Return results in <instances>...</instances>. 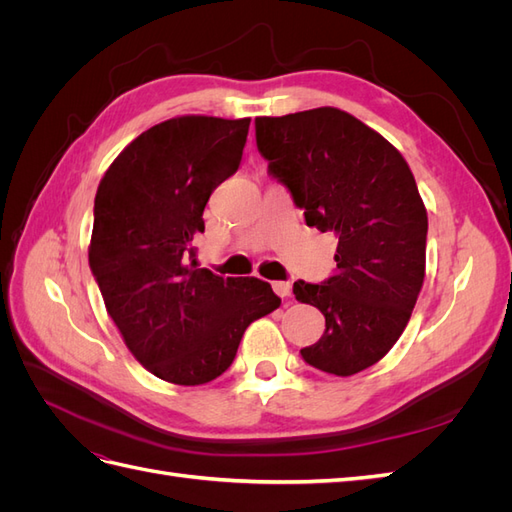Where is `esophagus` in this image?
<instances>
[{
	"label": "esophagus",
	"instance_id": "esophagus-1",
	"mask_svg": "<svg viewBox=\"0 0 512 512\" xmlns=\"http://www.w3.org/2000/svg\"><path fill=\"white\" fill-rule=\"evenodd\" d=\"M273 290H275L277 297L284 299L290 294V282H273Z\"/></svg>",
	"mask_w": 512,
	"mask_h": 512
}]
</instances>
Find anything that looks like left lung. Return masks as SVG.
Masks as SVG:
<instances>
[{
	"instance_id": "8db88e82",
	"label": "left lung",
	"mask_w": 512,
	"mask_h": 512,
	"mask_svg": "<svg viewBox=\"0 0 512 512\" xmlns=\"http://www.w3.org/2000/svg\"><path fill=\"white\" fill-rule=\"evenodd\" d=\"M256 145L307 226L337 235L335 273L292 286L324 314L303 361L359 374L395 346L425 280L427 211L412 170L386 138L331 106L258 117Z\"/></svg>"
}]
</instances>
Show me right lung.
Segmentation results:
<instances>
[{
  "label": "right lung",
  "mask_w": 512,
  "mask_h": 512,
  "mask_svg": "<svg viewBox=\"0 0 512 512\" xmlns=\"http://www.w3.org/2000/svg\"><path fill=\"white\" fill-rule=\"evenodd\" d=\"M250 119L188 115L149 128L104 173L89 267L123 342L153 376L207 384L250 324L280 307L258 277L198 269L211 192L237 173Z\"/></svg>",
  "instance_id": "1"
}]
</instances>
